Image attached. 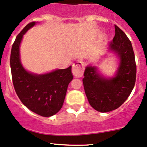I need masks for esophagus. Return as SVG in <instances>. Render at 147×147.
<instances>
[{
    "mask_svg": "<svg viewBox=\"0 0 147 147\" xmlns=\"http://www.w3.org/2000/svg\"><path fill=\"white\" fill-rule=\"evenodd\" d=\"M72 73L76 78H80L84 74V66L82 63L81 62L74 63L72 68Z\"/></svg>",
    "mask_w": 147,
    "mask_h": 147,
    "instance_id": "1",
    "label": "esophagus"
}]
</instances>
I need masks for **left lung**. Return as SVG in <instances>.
Wrapping results in <instances>:
<instances>
[{
    "instance_id": "1",
    "label": "left lung",
    "mask_w": 147,
    "mask_h": 147,
    "mask_svg": "<svg viewBox=\"0 0 147 147\" xmlns=\"http://www.w3.org/2000/svg\"><path fill=\"white\" fill-rule=\"evenodd\" d=\"M115 34L110 49L118 56L120 63L116 76L106 78L98 73L97 68L87 66L83 84L88 102L100 113L118 108L128 98L136 81L137 66L131 43L125 33L115 25Z\"/></svg>"
}]
</instances>
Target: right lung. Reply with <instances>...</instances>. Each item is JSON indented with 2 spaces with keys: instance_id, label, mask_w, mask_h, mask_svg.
Listing matches in <instances>:
<instances>
[{
  "instance_id": "add662e5",
  "label": "right lung",
  "mask_w": 147,
  "mask_h": 147,
  "mask_svg": "<svg viewBox=\"0 0 147 147\" xmlns=\"http://www.w3.org/2000/svg\"><path fill=\"white\" fill-rule=\"evenodd\" d=\"M35 25L32 22L18 34L12 46L10 68L15 90L29 110L43 117H50L62 107L68 86L73 79L71 66L51 73L37 75L29 73L21 64L20 45L23 34Z\"/></svg>"
}]
</instances>
